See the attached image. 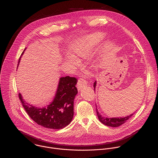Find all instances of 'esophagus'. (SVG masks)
<instances>
[{
  "mask_svg": "<svg viewBox=\"0 0 158 158\" xmlns=\"http://www.w3.org/2000/svg\"><path fill=\"white\" fill-rule=\"evenodd\" d=\"M86 85H87L86 80H85L83 78H80L77 82V88L80 90V89H81V88L86 86Z\"/></svg>",
  "mask_w": 158,
  "mask_h": 158,
  "instance_id": "1",
  "label": "esophagus"
}]
</instances>
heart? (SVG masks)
Here are the masks:
<instances>
[{
	"label": "heart",
	"instance_id": "obj_1",
	"mask_svg": "<svg viewBox=\"0 0 158 158\" xmlns=\"http://www.w3.org/2000/svg\"><path fill=\"white\" fill-rule=\"evenodd\" d=\"M104 37V34L101 32H97L85 36L70 47V52L73 55L84 57L90 50L99 44L103 40ZM66 59L72 63L75 62V58L72 55H67Z\"/></svg>",
	"mask_w": 158,
	"mask_h": 158
}]
</instances>
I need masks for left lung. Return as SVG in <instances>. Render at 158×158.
Masks as SVG:
<instances>
[{"label": "left lung", "mask_w": 158, "mask_h": 158, "mask_svg": "<svg viewBox=\"0 0 158 158\" xmlns=\"http://www.w3.org/2000/svg\"><path fill=\"white\" fill-rule=\"evenodd\" d=\"M97 85V81H95L94 83V90H95V87ZM96 111H97V114L98 118V120H100V122L101 123H102L103 124H104L105 125L108 126V127H119L120 125H122V124H123L124 123H125L127 122V120H128L130 118H131V117L133 115V113L127 115L126 117H106L105 116H103L98 111V110L96 108Z\"/></svg>", "instance_id": "8db88e82"}]
</instances>
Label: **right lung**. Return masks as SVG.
Segmentation results:
<instances>
[{
    "label": "right lung",
    "mask_w": 158,
    "mask_h": 158,
    "mask_svg": "<svg viewBox=\"0 0 158 158\" xmlns=\"http://www.w3.org/2000/svg\"><path fill=\"white\" fill-rule=\"evenodd\" d=\"M22 55L19 58L18 66ZM77 83V80L74 77H61L53 101L44 107L28 104L20 93L19 98L28 115L36 123L47 128L62 129L68 126L73 118V101L78 93L75 87Z\"/></svg>",
    "instance_id": "add662e5"
}]
</instances>
